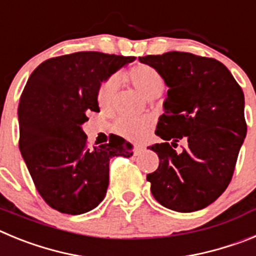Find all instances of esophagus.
Instances as JSON below:
<instances>
[{
	"mask_svg": "<svg viewBox=\"0 0 256 256\" xmlns=\"http://www.w3.org/2000/svg\"><path fill=\"white\" fill-rule=\"evenodd\" d=\"M144 146H141V144H136L134 148H133V154H134V155H140V154L142 152V151H144Z\"/></svg>",
	"mask_w": 256,
	"mask_h": 256,
	"instance_id": "1",
	"label": "esophagus"
}]
</instances>
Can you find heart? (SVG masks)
<instances>
[{
    "label": "heart",
    "mask_w": 256,
    "mask_h": 256,
    "mask_svg": "<svg viewBox=\"0 0 256 256\" xmlns=\"http://www.w3.org/2000/svg\"><path fill=\"white\" fill-rule=\"evenodd\" d=\"M126 78L132 83L133 87L146 98L160 96L165 87V80L159 70L148 64H140L133 66L126 74ZM119 88L116 76H110L100 86L97 92V101L102 108H110L114 102L115 94ZM115 130L126 138L141 140L150 130V122L146 119H130L120 118L115 123Z\"/></svg>",
    "instance_id": "heart-1"
}]
</instances>
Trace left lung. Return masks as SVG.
I'll list each match as a JSON object with an SVG mask.
<instances>
[{"label":"left lung","mask_w":256,"mask_h":256,"mask_svg":"<svg viewBox=\"0 0 256 256\" xmlns=\"http://www.w3.org/2000/svg\"><path fill=\"white\" fill-rule=\"evenodd\" d=\"M138 60L169 87L155 130L164 142L150 146L160 160L148 174L152 196L174 212L204 209L230 184L246 137L242 90L216 58L172 51ZM183 138L189 146L177 153L172 148Z\"/></svg>","instance_id":"1"}]
</instances>
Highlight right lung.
<instances>
[{"label": "right lung", "instance_id": "1", "mask_svg": "<svg viewBox=\"0 0 256 256\" xmlns=\"http://www.w3.org/2000/svg\"><path fill=\"white\" fill-rule=\"evenodd\" d=\"M134 56L74 52L44 61L20 96L19 148L30 177L47 204L78 216L94 209L106 195L108 162L130 158L132 144L116 136L90 148L82 124L100 112L101 83Z\"/></svg>", "mask_w": 256, "mask_h": 256}]
</instances>
